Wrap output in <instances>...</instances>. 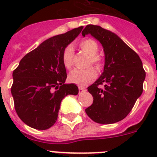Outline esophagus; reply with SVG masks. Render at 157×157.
Instances as JSON below:
<instances>
[{"label":"esophagus","mask_w":157,"mask_h":157,"mask_svg":"<svg viewBox=\"0 0 157 157\" xmlns=\"http://www.w3.org/2000/svg\"><path fill=\"white\" fill-rule=\"evenodd\" d=\"M86 91V90L84 87L82 86H79L78 87V92H79V94H82V93H84Z\"/></svg>","instance_id":"obj_1"}]
</instances>
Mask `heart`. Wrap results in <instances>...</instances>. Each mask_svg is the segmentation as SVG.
Listing matches in <instances>:
<instances>
[{
	"instance_id": "1",
	"label": "heart",
	"mask_w": 157,
	"mask_h": 157,
	"mask_svg": "<svg viewBox=\"0 0 157 157\" xmlns=\"http://www.w3.org/2000/svg\"><path fill=\"white\" fill-rule=\"evenodd\" d=\"M79 47L82 51L87 53L90 57V63L94 65L96 68L100 69L102 66L101 58L97 54L99 51V45L98 42L91 38H86L80 41ZM72 57H73V48L71 45H67L64 48L62 55L63 66L67 69H70L72 66ZM97 77V71L94 68H88L86 70H73L68 75V80L80 86H85L91 82L94 81Z\"/></svg>"
}]
</instances>
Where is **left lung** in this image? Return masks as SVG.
I'll return each mask as SVG.
<instances>
[{"mask_svg": "<svg viewBox=\"0 0 157 157\" xmlns=\"http://www.w3.org/2000/svg\"><path fill=\"white\" fill-rule=\"evenodd\" d=\"M100 41L105 52L104 71L88 91L93 104L86 109L88 116L101 124L123 120L143 91L145 71L139 56L115 33L100 26L87 25L82 32ZM104 85V88L98 87Z\"/></svg>", "mask_w": 157, "mask_h": 157, "instance_id": "left-lung-1", "label": "left lung"}]
</instances>
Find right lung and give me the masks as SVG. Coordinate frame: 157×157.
<instances>
[{
    "label": "right lung",
    "instance_id": "obj_1",
    "mask_svg": "<svg viewBox=\"0 0 157 157\" xmlns=\"http://www.w3.org/2000/svg\"><path fill=\"white\" fill-rule=\"evenodd\" d=\"M82 28H75L44 41L27 53L14 70L11 92L15 109L29 127L37 130L50 128L57 120L65 96L78 94L77 86L65 84L67 71L62 55Z\"/></svg>",
    "mask_w": 157,
    "mask_h": 157
}]
</instances>
